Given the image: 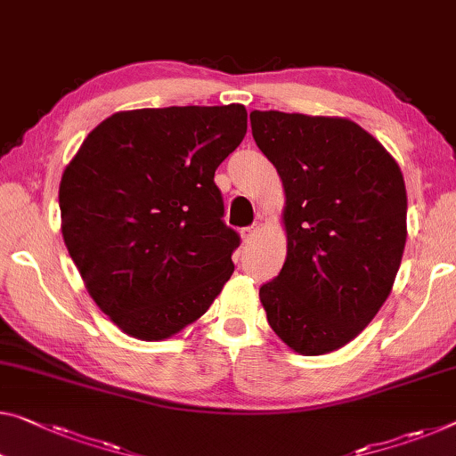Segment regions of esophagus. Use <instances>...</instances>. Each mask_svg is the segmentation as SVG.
I'll list each match as a JSON object with an SVG mask.
<instances>
[{
    "label": "esophagus",
    "mask_w": 456,
    "mask_h": 456,
    "mask_svg": "<svg viewBox=\"0 0 456 456\" xmlns=\"http://www.w3.org/2000/svg\"><path fill=\"white\" fill-rule=\"evenodd\" d=\"M258 228H261V226H258V224H252V226L244 228V230H242V240L247 242V244L255 240L256 234H258Z\"/></svg>",
    "instance_id": "esophagus-1"
}]
</instances>
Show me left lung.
Returning <instances> with one entry per match:
<instances>
[{
    "label": "left lung",
    "instance_id": "1",
    "mask_svg": "<svg viewBox=\"0 0 456 456\" xmlns=\"http://www.w3.org/2000/svg\"><path fill=\"white\" fill-rule=\"evenodd\" d=\"M250 128L285 191L287 256L258 297L291 350L332 353L365 330L394 287L408 238L402 169L346 118L255 110Z\"/></svg>",
    "mask_w": 456,
    "mask_h": 456
}]
</instances>
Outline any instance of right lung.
<instances>
[{
    "label": "right lung",
    "mask_w": 456,
    "mask_h": 456,
    "mask_svg": "<svg viewBox=\"0 0 456 456\" xmlns=\"http://www.w3.org/2000/svg\"><path fill=\"white\" fill-rule=\"evenodd\" d=\"M247 134L230 106L116 111L62 173L61 230L91 299L128 336L171 338L204 316L240 238L214 183Z\"/></svg>",
    "instance_id": "right-lung-1"
}]
</instances>
